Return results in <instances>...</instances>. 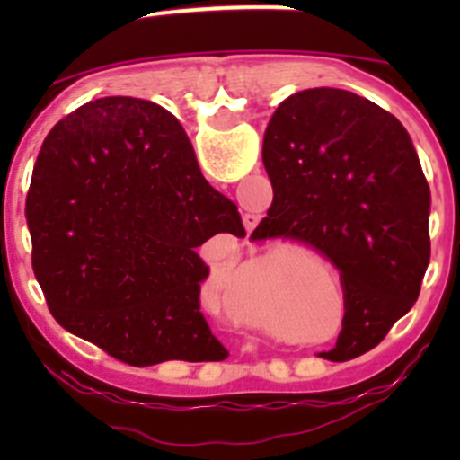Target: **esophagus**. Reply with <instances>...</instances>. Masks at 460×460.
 Wrapping results in <instances>:
<instances>
[{
    "label": "esophagus",
    "mask_w": 460,
    "mask_h": 460,
    "mask_svg": "<svg viewBox=\"0 0 460 460\" xmlns=\"http://www.w3.org/2000/svg\"><path fill=\"white\" fill-rule=\"evenodd\" d=\"M255 221H258V217H255V214H246V217H243V223H246V227H249V233L255 227Z\"/></svg>",
    "instance_id": "esophagus-1"
}]
</instances>
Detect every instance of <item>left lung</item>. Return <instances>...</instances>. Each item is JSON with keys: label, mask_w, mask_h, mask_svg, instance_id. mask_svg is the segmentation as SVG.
<instances>
[{"label": "left lung", "mask_w": 460, "mask_h": 460, "mask_svg": "<svg viewBox=\"0 0 460 460\" xmlns=\"http://www.w3.org/2000/svg\"><path fill=\"white\" fill-rule=\"evenodd\" d=\"M262 164L274 202L253 234L332 260L345 315L323 357L364 355L414 306L430 260V190L408 131L364 96L306 89L276 108Z\"/></svg>", "instance_id": "1"}]
</instances>
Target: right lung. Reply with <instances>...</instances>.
<instances>
[{
    "label": "right lung",
    "mask_w": 460,
    "mask_h": 460,
    "mask_svg": "<svg viewBox=\"0 0 460 460\" xmlns=\"http://www.w3.org/2000/svg\"><path fill=\"white\" fill-rule=\"evenodd\" d=\"M24 217L36 280L66 332L131 367L226 359L200 313L209 267L195 249L246 230L168 110L105 96L64 117L36 158Z\"/></svg>",
    "instance_id": "1"
}]
</instances>
